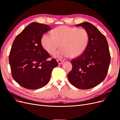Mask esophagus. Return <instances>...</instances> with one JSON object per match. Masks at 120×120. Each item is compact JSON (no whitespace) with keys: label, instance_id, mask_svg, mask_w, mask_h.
<instances>
[{"label":"esophagus","instance_id":"esophagus-1","mask_svg":"<svg viewBox=\"0 0 120 120\" xmlns=\"http://www.w3.org/2000/svg\"><path fill=\"white\" fill-rule=\"evenodd\" d=\"M57 62L58 63V64H61L64 62V61L63 60H57Z\"/></svg>","mask_w":120,"mask_h":120}]
</instances>
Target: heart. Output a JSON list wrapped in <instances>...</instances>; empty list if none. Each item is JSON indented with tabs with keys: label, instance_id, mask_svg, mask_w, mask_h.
I'll return each instance as SVG.
<instances>
[{
	"label": "heart",
	"instance_id": "heart-1",
	"mask_svg": "<svg viewBox=\"0 0 120 120\" xmlns=\"http://www.w3.org/2000/svg\"><path fill=\"white\" fill-rule=\"evenodd\" d=\"M89 41V34L85 28L67 25L55 28L52 34L49 32L44 34L41 39L43 48L50 54L54 53L60 44L61 48L54 54L59 58L81 56L85 51Z\"/></svg>",
	"mask_w": 120,
	"mask_h": 120
}]
</instances>
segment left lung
Segmentation results:
<instances>
[{
    "mask_svg": "<svg viewBox=\"0 0 120 120\" xmlns=\"http://www.w3.org/2000/svg\"><path fill=\"white\" fill-rule=\"evenodd\" d=\"M75 26L88 31L89 41L83 53L71 60L72 70L68 78L76 88L90 89L99 85L106 77L111 61L109 49L106 37L93 24L85 22Z\"/></svg>",
    "mask_w": 120,
    "mask_h": 120,
    "instance_id": "left-lung-1",
    "label": "left lung"
}]
</instances>
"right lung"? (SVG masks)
<instances>
[{
    "instance_id": "obj_1",
    "label": "right lung",
    "mask_w": 120,
    "mask_h": 120,
    "mask_svg": "<svg viewBox=\"0 0 120 120\" xmlns=\"http://www.w3.org/2000/svg\"><path fill=\"white\" fill-rule=\"evenodd\" d=\"M51 29L49 25L32 22L14 40L9 56L11 75L24 88L37 90L46 86L52 69L59 65L56 59L47 60L51 56L41 43L43 34Z\"/></svg>"
}]
</instances>
